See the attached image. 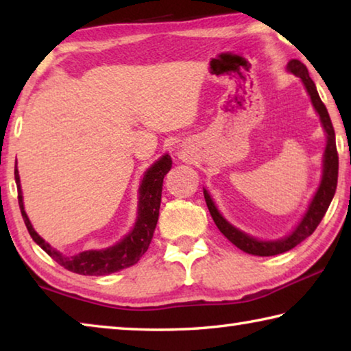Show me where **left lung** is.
<instances>
[{"instance_id": "obj_1", "label": "left lung", "mask_w": 351, "mask_h": 351, "mask_svg": "<svg viewBox=\"0 0 351 351\" xmlns=\"http://www.w3.org/2000/svg\"><path fill=\"white\" fill-rule=\"evenodd\" d=\"M287 73L299 77L300 82L304 83L308 96L311 99L313 108L316 110L317 116L320 119V123H322V128L326 138L325 150L322 154V176H320L319 186L316 189V192H314L305 213L302 215L300 221L294 226V229L291 230L288 235L282 237V239H276V240L255 239V237L243 232V230H240L239 228H235L234 224H230L228 219L221 215V212L218 210L215 201H213L210 197V193L203 187L207 209H209L213 221H215L217 228L219 229V232L232 243V245L241 249L243 252L251 254V255H260V257H269V255L287 252L289 249L295 247L300 241H304L306 237H310L314 230H316L319 223L322 221L325 212L328 209L332 197H335L336 186H337V169H339V159H337L336 136H335V130H332V125H331L328 111H326L325 105L322 104V100H320L316 85H314V82L311 80V77L308 74V69L304 63L299 60H289L287 64Z\"/></svg>"}]
</instances>
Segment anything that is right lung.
Here are the masks:
<instances>
[{
  "label": "right lung",
  "instance_id": "right-lung-1",
  "mask_svg": "<svg viewBox=\"0 0 351 351\" xmlns=\"http://www.w3.org/2000/svg\"><path fill=\"white\" fill-rule=\"evenodd\" d=\"M171 169V158L169 153H164L158 161H154L141 178L138 189V210L132 230L123 235L116 245L104 249H88L74 255H64L57 251L49 243L45 241L34 229L25 210V201H23L21 181L15 162V182L19 189V204L23 219L31 234L32 240L43 249V251L54 258L64 269L82 276H108L112 272L130 268L138 263L142 255L147 252L150 241L153 239L154 228H156L159 207H161V193L164 176Z\"/></svg>",
  "mask_w": 351,
  "mask_h": 351
}]
</instances>
